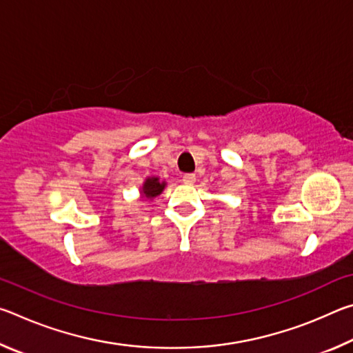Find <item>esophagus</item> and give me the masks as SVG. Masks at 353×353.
Returning <instances> with one entry per match:
<instances>
[{
  "mask_svg": "<svg viewBox=\"0 0 353 353\" xmlns=\"http://www.w3.org/2000/svg\"><path fill=\"white\" fill-rule=\"evenodd\" d=\"M182 182L187 183V185H193L196 182V174H191V172H188V174H183Z\"/></svg>",
  "mask_w": 353,
  "mask_h": 353,
  "instance_id": "34e87169",
  "label": "esophagus"
}]
</instances>
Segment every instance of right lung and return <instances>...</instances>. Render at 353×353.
Wrapping results in <instances>:
<instances>
[{"label": "right lung", "instance_id": "right-lung-1", "mask_svg": "<svg viewBox=\"0 0 353 353\" xmlns=\"http://www.w3.org/2000/svg\"><path fill=\"white\" fill-rule=\"evenodd\" d=\"M165 188V182H160L157 177H151V179H146L145 185H143V194L146 196V198L152 199L155 196H159L162 193Z\"/></svg>", "mask_w": 353, "mask_h": 353}]
</instances>
